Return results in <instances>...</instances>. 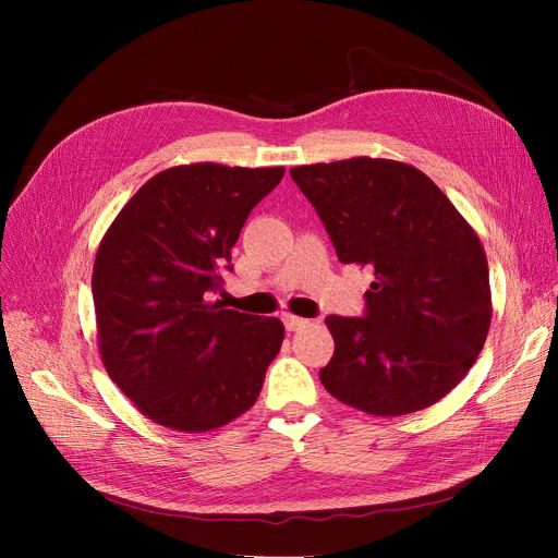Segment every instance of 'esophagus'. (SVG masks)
<instances>
[{
  "mask_svg": "<svg viewBox=\"0 0 558 558\" xmlns=\"http://www.w3.org/2000/svg\"><path fill=\"white\" fill-rule=\"evenodd\" d=\"M282 324H284L287 332H296V330L307 326V318H301V316H294V314H282Z\"/></svg>",
  "mask_w": 558,
  "mask_h": 558,
  "instance_id": "obj_1",
  "label": "esophagus"
}]
</instances>
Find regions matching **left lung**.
<instances>
[{
  "label": "left lung",
  "instance_id": "8db88e82",
  "mask_svg": "<svg viewBox=\"0 0 558 558\" xmlns=\"http://www.w3.org/2000/svg\"><path fill=\"white\" fill-rule=\"evenodd\" d=\"M343 264L371 267L364 316H328L335 355L318 377L373 416L448 396L490 326L488 262L475 230L412 165L350 158L289 171Z\"/></svg>",
  "mask_w": 558,
  "mask_h": 558
}]
</instances>
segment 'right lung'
I'll return each instance as SVG.
<instances>
[{
  "label": "right lung",
  "mask_w": 558,
  "mask_h": 558,
  "mask_svg": "<svg viewBox=\"0 0 558 558\" xmlns=\"http://www.w3.org/2000/svg\"><path fill=\"white\" fill-rule=\"evenodd\" d=\"M282 175L284 167H171L104 234L93 269L101 360L154 423L208 432L255 404L284 328L210 299L251 210Z\"/></svg>",
  "instance_id": "add662e5"
}]
</instances>
